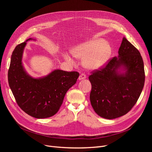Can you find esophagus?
<instances>
[{"label": "esophagus", "mask_w": 152, "mask_h": 152, "mask_svg": "<svg viewBox=\"0 0 152 152\" xmlns=\"http://www.w3.org/2000/svg\"><path fill=\"white\" fill-rule=\"evenodd\" d=\"M86 75H84V74H83V73H81L80 75H79L78 79H79V81H81V80H83V79H86Z\"/></svg>", "instance_id": "34e87169"}]
</instances>
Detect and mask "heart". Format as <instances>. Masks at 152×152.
<instances>
[{
	"label": "heart",
	"instance_id": "b5f03b06",
	"mask_svg": "<svg viewBox=\"0 0 152 152\" xmlns=\"http://www.w3.org/2000/svg\"><path fill=\"white\" fill-rule=\"evenodd\" d=\"M111 53L110 45L102 39H94L74 47L71 53L74 57L84 60V66L91 70L102 68L108 60ZM63 57L66 61L75 64V60L67 52H64Z\"/></svg>",
	"mask_w": 152,
	"mask_h": 152
}]
</instances>
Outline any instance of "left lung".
Here are the masks:
<instances>
[{
	"label": "left lung",
	"mask_w": 152,
	"mask_h": 152,
	"mask_svg": "<svg viewBox=\"0 0 152 152\" xmlns=\"http://www.w3.org/2000/svg\"><path fill=\"white\" fill-rule=\"evenodd\" d=\"M90 100L99 116L111 119L126 115L137 102L145 83L143 61L139 50L125 37L118 57L89 76Z\"/></svg>",
	"instance_id": "left-lung-1"
}]
</instances>
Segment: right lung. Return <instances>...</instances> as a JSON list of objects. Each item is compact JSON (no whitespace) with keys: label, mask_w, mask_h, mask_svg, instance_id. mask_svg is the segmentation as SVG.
<instances>
[{"label":"right lung","mask_w":152,"mask_h":152,"mask_svg":"<svg viewBox=\"0 0 152 152\" xmlns=\"http://www.w3.org/2000/svg\"><path fill=\"white\" fill-rule=\"evenodd\" d=\"M29 38L15 47L8 72L9 86L18 106L26 113L37 119L49 118L58 112L68 89L75 85L79 74L54 69L46 76L34 77L23 64L24 49Z\"/></svg>","instance_id":"right-lung-1"}]
</instances>
